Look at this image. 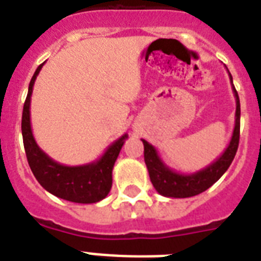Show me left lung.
Masks as SVG:
<instances>
[{
	"label": "left lung",
	"instance_id": "left-lung-1",
	"mask_svg": "<svg viewBox=\"0 0 261 261\" xmlns=\"http://www.w3.org/2000/svg\"><path fill=\"white\" fill-rule=\"evenodd\" d=\"M230 81L233 84L230 73H229ZM233 93L236 97V120L234 130L231 135L230 143L227 145L226 150L211 163L208 167L203 168L195 173H178L165 165L159 151L153 145L142 139L143 142V155H145V164H146L150 181L155 191L167 198H190L195 195L202 194L203 191L210 188L215 181H218L221 176L230 167L231 161L234 159L236 151L239 147L240 141V98L239 93L233 85Z\"/></svg>",
	"mask_w": 261,
	"mask_h": 261
}]
</instances>
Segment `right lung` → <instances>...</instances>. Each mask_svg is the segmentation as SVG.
<instances>
[{
	"instance_id": "1",
	"label": "right lung",
	"mask_w": 261,
	"mask_h": 261,
	"mask_svg": "<svg viewBox=\"0 0 261 261\" xmlns=\"http://www.w3.org/2000/svg\"><path fill=\"white\" fill-rule=\"evenodd\" d=\"M44 63L36 69L28 87L22 108L21 133L24 149L30 168L39 184L61 199L74 203H96L106 198L112 187V169L123 143L128 135L124 134L107 147L104 154L94 163L79 167H67L48 157L38 146L31 128V96L35 80Z\"/></svg>"
}]
</instances>
